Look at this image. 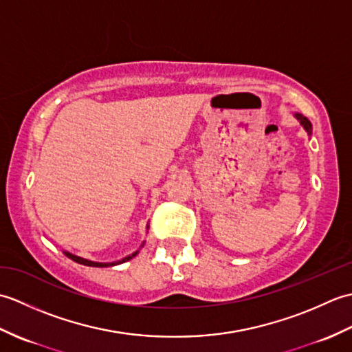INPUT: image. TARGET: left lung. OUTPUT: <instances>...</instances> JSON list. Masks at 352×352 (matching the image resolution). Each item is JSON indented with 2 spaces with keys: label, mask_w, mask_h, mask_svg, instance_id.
<instances>
[{
  "label": "left lung",
  "mask_w": 352,
  "mask_h": 352,
  "mask_svg": "<svg viewBox=\"0 0 352 352\" xmlns=\"http://www.w3.org/2000/svg\"><path fill=\"white\" fill-rule=\"evenodd\" d=\"M295 118H296L298 121H300V124L304 126V130L307 131L309 136H311V124H310L309 119L305 118L304 115H301V113H295Z\"/></svg>",
  "instance_id": "8db88e82"
}]
</instances>
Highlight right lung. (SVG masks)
<instances>
[{
	"instance_id": "right-lung-1",
	"label": "right lung",
	"mask_w": 352,
	"mask_h": 352,
	"mask_svg": "<svg viewBox=\"0 0 352 352\" xmlns=\"http://www.w3.org/2000/svg\"><path fill=\"white\" fill-rule=\"evenodd\" d=\"M149 227L146 226V230H148ZM145 245V241L142 242V245H140V248L142 246ZM139 248V250H140ZM139 250L138 251H134L133 254H130V256H126V257H124V258H121V260H116V261H107V263H102V261H92V260H87V258H83V257H78V256H76V254H72V252H69V251H63V254L66 257H69L71 260H74L76 261V263H80V265H85V266H92V267H109V266H116V265H121V263H125V261H129V260H131L133 257H136L138 256V252H139Z\"/></svg>"
}]
</instances>
